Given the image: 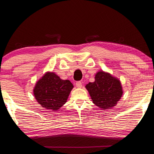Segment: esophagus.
I'll list each match as a JSON object with an SVG mask.
<instances>
[{
    "label": "esophagus",
    "mask_w": 154,
    "mask_h": 154,
    "mask_svg": "<svg viewBox=\"0 0 154 154\" xmlns=\"http://www.w3.org/2000/svg\"><path fill=\"white\" fill-rule=\"evenodd\" d=\"M76 86L77 87V88H81L82 87V82H77V83H76Z\"/></svg>",
    "instance_id": "obj_1"
}]
</instances>
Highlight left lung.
Listing matches in <instances>:
<instances>
[{"mask_svg": "<svg viewBox=\"0 0 154 154\" xmlns=\"http://www.w3.org/2000/svg\"><path fill=\"white\" fill-rule=\"evenodd\" d=\"M94 82L85 85L93 103L103 110L117 105L123 94L122 83L119 79L109 72L99 71Z\"/></svg>", "mask_w": 154, "mask_h": 154, "instance_id": "obj_1", "label": "left lung"}]
</instances>
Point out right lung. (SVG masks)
Listing matches in <instances>:
<instances>
[{
	"label": "right lung",
	"instance_id": "right-lung-1",
	"mask_svg": "<svg viewBox=\"0 0 154 154\" xmlns=\"http://www.w3.org/2000/svg\"><path fill=\"white\" fill-rule=\"evenodd\" d=\"M73 87L69 80L62 79L55 72L48 71L36 82L33 94L41 106L56 111L66 103Z\"/></svg>",
	"mask_w": 154,
	"mask_h": 154
}]
</instances>
